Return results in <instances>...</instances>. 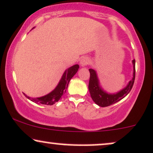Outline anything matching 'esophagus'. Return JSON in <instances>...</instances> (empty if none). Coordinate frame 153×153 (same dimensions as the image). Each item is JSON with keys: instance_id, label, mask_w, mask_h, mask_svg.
<instances>
[{"instance_id": "esophagus-1", "label": "esophagus", "mask_w": 153, "mask_h": 153, "mask_svg": "<svg viewBox=\"0 0 153 153\" xmlns=\"http://www.w3.org/2000/svg\"><path fill=\"white\" fill-rule=\"evenodd\" d=\"M88 63H89V60H88L87 58H83L80 60V65L82 66V67L87 65Z\"/></svg>"}]
</instances>
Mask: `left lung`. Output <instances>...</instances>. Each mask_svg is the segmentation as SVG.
Here are the masks:
<instances>
[{
  "mask_svg": "<svg viewBox=\"0 0 153 153\" xmlns=\"http://www.w3.org/2000/svg\"><path fill=\"white\" fill-rule=\"evenodd\" d=\"M133 64V78L128 85L124 89L120 91L116 94H108L105 92L101 89L99 85L98 79H97L96 72L93 69H89L90 71V80L88 84V89H89L91 96L93 100L96 103L97 105L100 107L110 106L115 102H118L119 100L124 98L130 91H131L132 86H133L134 81L135 78V60H132Z\"/></svg>",
  "mask_w": 153,
  "mask_h": 153,
  "instance_id": "1",
  "label": "left lung"
}]
</instances>
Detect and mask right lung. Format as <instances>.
<instances>
[{
    "label": "right lung",
    "mask_w": 153,
    "mask_h": 153,
    "mask_svg": "<svg viewBox=\"0 0 153 153\" xmlns=\"http://www.w3.org/2000/svg\"><path fill=\"white\" fill-rule=\"evenodd\" d=\"M78 68L79 65H75L71 68H69L68 70H66L65 73L62 75V78L60 79L58 85L54 89V91H53L51 93L45 95V96L37 97V98H31V97L27 96L25 94L24 95H25V96L27 98H28L29 100L33 101V102H36V103L48 105H53L62 98V95L65 93L66 89L68 88L70 80L74 76L75 73L78 72Z\"/></svg>",
    "instance_id": "add662e5"
}]
</instances>
